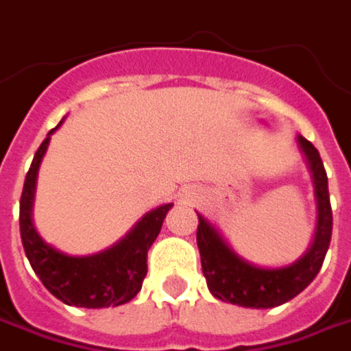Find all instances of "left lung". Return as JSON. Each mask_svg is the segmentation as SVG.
<instances>
[{
  "label": "left lung",
  "mask_w": 351,
  "mask_h": 351,
  "mask_svg": "<svg viewBox=\"0 0 351 351\" xmlns=\"http://www.w3.org/2000/svg\"><path fill=\"white\" fill-rule=\"evenodd\" d=\"M300 155L311 171L316 198V230L311 247L295 263L282 267H261L243 259L226 241L221 232L198 214L196 243L200 250L202 273L210 293L223 302L245 308H273L302 293L324 263L332 237V208L328 194V176L316 147L297 135Z\"/></svg>",
  "instance_id": "obj_1"
}]
</instances>
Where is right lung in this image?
Here are the masks:
<instances>
[{
    "instance_id": "add662e5",
    "label": "right lung",
    "mask_w": 351,
    "mask_h": 351,
    "mask_svg": "<svg viewBox=\"0 0 351 351\" xmlns=\"http://www.w3.org/2000/svg\"><path fill=\"white\" fill-rule=\"evenodd\" d=\"M62 121L49 131L25 176L19 206V228L25 255L49 293L64 304L80 308L119 306L130 302L141 291L147 275V252L159 236L162 220L173 204H160L147 212L125 236L104 252L69 255L47 243L38 236L33 223V202L40 160L47 153L51 135L62 125Z\"/></svg>"
}]
</instances>
